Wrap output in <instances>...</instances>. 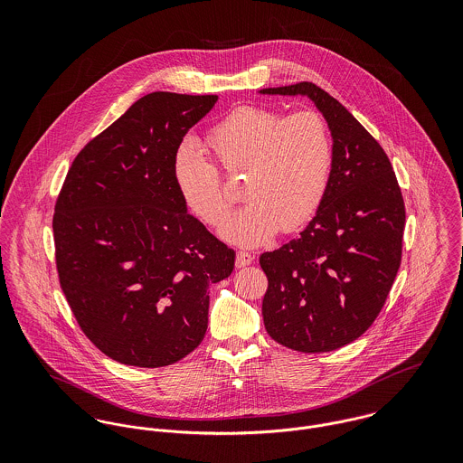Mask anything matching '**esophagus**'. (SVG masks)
Here are the masks:
<instances>
[{
	"label": "esophagus",
	"instance_id": "esophagus-1",
	"mask_svg": "<svg viewBox=\"0 0 463 463\" xmlns=\"http://www.w3.org/2000/svg\"><path fill=\"white\" fill-rule=\"evenodd\" d=\"M253 260H255V257H253L251 253H248V251H239V253H237V259H235V265H237V267H246V265L253 264Z\"/></svg>",
	"mask_w": 463,
	"mask_h": 463
}]
</instances>
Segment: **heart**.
Here are the masks:
<instances>
[{"label": "heart", "mask_w": 463, "mask_h": 463, "mask_svg": "<svg viewBox=\"0 0 463 463\" xmlns=\"http://www.w3.org/2000/svg\"><path fill=\"white\" fill-rule=\"evenodd\" d=\"M206 147L228 175L246 173L250 201L221 228L239 246H260L301 228L321 206L333 164L330 128L317 112L283 116L265 107H239L206 133ZM173 180L185 206L208 226H219L232 206L219 169L191 142L173 156Z\"/></svg>", "instance_id": "1"}]
</instances>
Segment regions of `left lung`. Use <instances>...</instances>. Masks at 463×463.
Masks as SVG:
<instances>
[{
  "mask_svg": "<svg viewBox=\"0 0 463 463\" xmlns=\"http://www.w3.org/2000/svg\"><path fill=\"white\" fill-rule=\"evenodd\" d=\"M262 92L308 96L333 137L330 182L316 217L299 237L260 255L270 338L326 353L356 340L382 312L401 265L404 201L380 142L326 90L299 81Z\"/></svg>",
  "mask_w": 463,
  "mask_h": 463,
  "instance_id": "8db88e82",
  "label": "left lung"
}]
</instances>
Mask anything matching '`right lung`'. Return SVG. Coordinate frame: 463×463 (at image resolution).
<instances>
[{
  "instance_id": "add662e5",
  "label": "right lung",
  "mask_w": 463,
  "mask_h": 463,
  "mask_svg": "<svg viewBox=\"0 0 463 463\" xmlns=\"http://www.w3.org/2000/svg\"><path fill=\"white\" fill-rule=\"evenodd\" d=\"M217 96L151 92L76 155L53 213L55 262L78 326L125 365L165 367L208 326L235 251L187 212L173 156Z\"/></svg>"
}]
</instances>
